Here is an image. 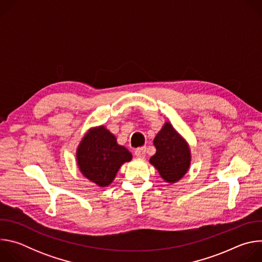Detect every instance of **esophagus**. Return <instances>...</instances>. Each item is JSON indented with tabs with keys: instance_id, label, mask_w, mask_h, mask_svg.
<instances>
[{
	"instance_id": "34e87169",
	"label": "esophagus",
	"mask_w": 262,
	"mask_h": 262,
	"mask_svg": "<svg viewBox=\"0 0 262 262\" xmlns=\"http://www.w3.org/2000/svg\"><path fill=\"white\" fill-rule=\"evenodd\" d=\"M135 156L139 159H145L146 157V147H139L135 150Z\"/></svg>"
}]
</instances>
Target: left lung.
<instances>
[{
	"mask_svg": "<svg viewBox=\"0 0 262 262\" xmlns=\"http://www.w3.org/2000/svg\"><path fill=\"white\" fill-rule=\"evenodd\" d=\"M157 152L149 160L165 182L175 183L188 173L192 154L189 143L167 121L154 139Z\"/></svg>",
	"mask_w": 262,
	"mask_h": 262,
	"instance_id": "8db88e82",
	"label": "left lung"
}]
</instances>
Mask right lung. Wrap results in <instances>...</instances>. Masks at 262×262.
I'll return each mask as SVG.
<instances>
[{
  "instance_id": "1",
  "label": "right lung",
  "mask_w": 262,
  "mask_h": 262,
  "mask_svg": "<svg viewBox=\"0 0 262 262\" xmlns=\"http://www.w3.org/2000/svg\"><path fill=\"white\" fill-rule=\"evenodd\" d=\"M77 164L82 175L100 188L114 181L124 163L130 162L132 154L117 143L116 137L104 125L90 127L77 148Z\"/></svg>"
}]
</instances>
